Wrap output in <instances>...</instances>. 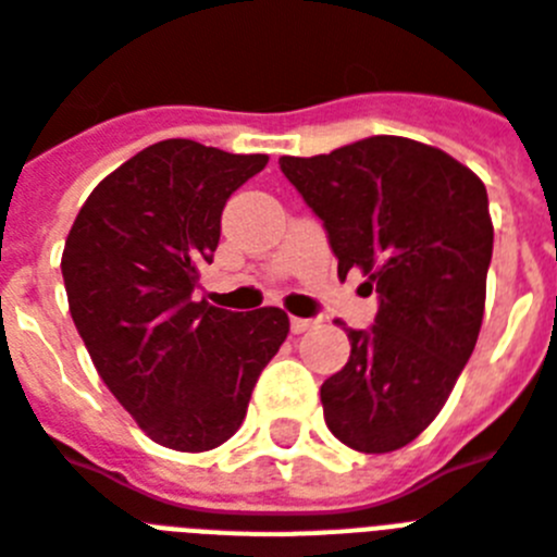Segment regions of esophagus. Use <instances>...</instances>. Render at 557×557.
<instances>
[{
	"instance_id": "34e87169",
	"label": "esophagus",
	"mask_w": 557,
	"mask_h": 557,
	"mask_svg": "<svg viewBox=\"0 0 557 557\" xmlns=\"http://www.w3.org/2000/svg\"><path fill=\"white\" fill-rule=\"evenodd\" d=\"M314 320H302V317H292V331L294 334H306V331L314 329Z\"/></svg>"
}]
</instances>
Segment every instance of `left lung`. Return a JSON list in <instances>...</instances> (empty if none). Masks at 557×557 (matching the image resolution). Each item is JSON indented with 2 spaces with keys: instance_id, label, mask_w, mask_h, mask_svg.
<instances>
[{
  "instance_id": "1",
  "label": "left lung",
  "mask_w": 557,
  "mask_h": 557,
  "mask_svg": "<svg viewBox=\"0 0 557 557\" xmlns=\"http://www.w3.org/2000/svg\"><path fill=\"white\" fill-rule=\"evenodd\" d=\"M280 170L329 232L339 277L359 269L380 294L373 325L348 329V362L322 382L325 424L359 453L399 450L445 408L479 339L487 189L447 152L399 135L283 156Z\"/></svg>"
}]
</instances>
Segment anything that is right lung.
Masks as SVG:
<instances>
[{
    "mask_svg": "<svg viewBox=\"0 0 557 557\" xmlns=\"http://www.w3.org/2000/svg\"><path fill=\"white\" fill-rule=\"evenodd\" d=\"M265 163L189 138L158 141L90 191L64 243L70 314L98 376L170 450L235 436L257 376L286 343L280 308L235 314L191 300L226 200Z\"/></svg>",
    "mask_w": 557,
    "mask_h": 557,
    "instance_id": "right-lung-1",
    "label": "right lung"
}]
</instances>
